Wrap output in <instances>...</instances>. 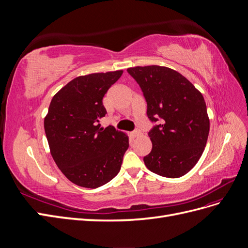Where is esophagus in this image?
I'll return each instance as SVG.
<instances>
[{"mask_svg":"<svg viewBox=\"0 0 248 248\" xmlns=\"http://www.w3.org/2000/svg\"><path fill=\"white\" fill-rule=\"evenodd\" d=\"M131 136L133 137V138H137V137H140V129H136L134 131H132V133H131Z\"/></svg>","mask_w":248,"mask_h":248,"instance_id":"esophagus-1","label":"esophagus"}]
</instances>
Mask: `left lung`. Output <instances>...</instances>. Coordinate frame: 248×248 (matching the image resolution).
<instances>
[{
    "mask_svg": "<svg viewBox=\"0 0 248 248\" xmlns=\"http://www.w3.org/2000/svg\"><path fill=\"white\" fill-rule=\"evenodd\" d=\"M140 87L147 116L154 125L148 136L152 150L144 157L155 174L179 178L196 166L204 152L210 121L202 93L182 74L163 66L127 69Z\"/></svg>",
    "mask_w": 248,
    "mask_h": 248,
    "instance_id": "obj_1",
    "label": "left lung"
}]
</instances>
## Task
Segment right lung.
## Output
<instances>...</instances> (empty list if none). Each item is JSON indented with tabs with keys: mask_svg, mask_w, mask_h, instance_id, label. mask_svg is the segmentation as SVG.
I'll use <instances>...</instances> for the list:
<instances>
[{
	"mask_svg": "<svg viewBox=\"0 0 248 248\" xmlns=\"http://www.w3.org/2000/svg\"><path fill=\"white\" fill-rule=\"evenodd\" d=\"M123 71L76 78L52 97L44 119L50 154L74 184L97 188L114 179L129 147L128 137L112 126L100 127L102 99Z\"/></svg>",
	"mask_w": 248,
	"mask_h": 248,
	"instance_id": "obj_1",
	"label": "right lung"
}]
</instances>
